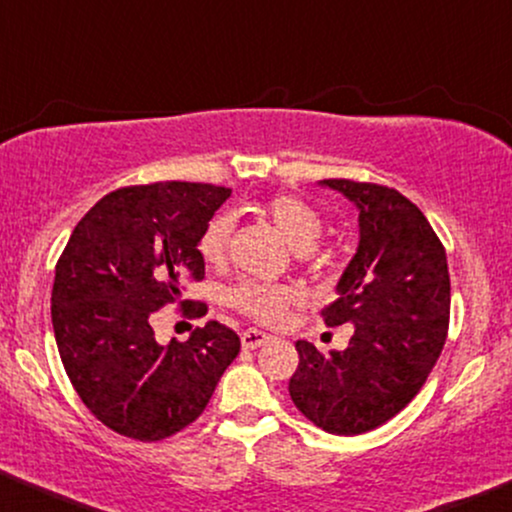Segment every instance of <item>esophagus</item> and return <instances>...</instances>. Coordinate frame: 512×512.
<instances>
[{
	"instance_id": "obj_1",
	"label": "esophagus",
	"mask_w": 512,
	"mask_h": 512,
	"mask_svg": "<svg viewBox=\"0 0 512 512\" xmlns=\"http://www.w3.org/2000/svg\"><path fill=\"white\" fill-rule=\"evenodd\" d=\"M270 339H273V337H270V334H266V332H261V330H246L242 334V346H244V349H258V346L268 344Z\"/></svg>"
}]
</instances>
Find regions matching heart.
Wrapping results in <instances>:
<instances>
[{
  "label": "heart",
  "mask_w": 512,
  "mask_h": 512,
  "mask_svg": "<svg viewBox=\"0 0 512 512\" xmlns=\"http://www.w3.org/2000/svg\"><path fill=\"white\" fill-rule=\"evenodd\" d=\"M261 213L285 235L289 244L299 251V256H311L313 246L323 237L325 218L311 201L296 194H275L261 204ZM227 239H230V220L225 216L213 218L204 235L199 239V254L206 263L218 266L227 256ZM299 301V292L287 285H268V282L246 280L230 292V304L239 313L249 315L256 323L282 325L287 320L289 306Z\"/></svg>",
  "instance_id": "obj_1"
}]
</instances>
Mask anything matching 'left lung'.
<instances>
[{"instance_id": "8db88e82", "label": "left lung", "mask_w": 512, "mask_h": 512, "mask_svg": "<svg viewBox=\"0 0 512 512\" xmlns=\"http://www.w3.org/2000/svg\"><path fill=\"white\" fill-rule=\"evenodd\" d=\"M323 182L361 211V244L320 311L327 327L353 325V337L330 353L299 339L289 396L320 430L353 437L401 413L427 382L449 334L451 280L444 244L413 201L377 182Z\"/></svg>"}]
</instances>
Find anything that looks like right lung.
<instances>
[{
	"instance_id": "add662e5",
	"label": "right lung",
	"mask_w": 512,
	"mask_h": 512,
	"mask_svg": "<svg viewBox=\"0 0 512 512\" xmlns=\"http://www.w3.org/2000/svg\"><path fill=\"white\" fill-rule=\"evenodd\" d=\"M230 189L151 182L106 194L75 225L56 261L52 325L68 380L87 410L135 441H161L192 425L239 356L235 330L208 320L187 342L161 346L154 313L182 308L185 282L204 280L199 239Z\"/></svg>"
}]
</instances>
